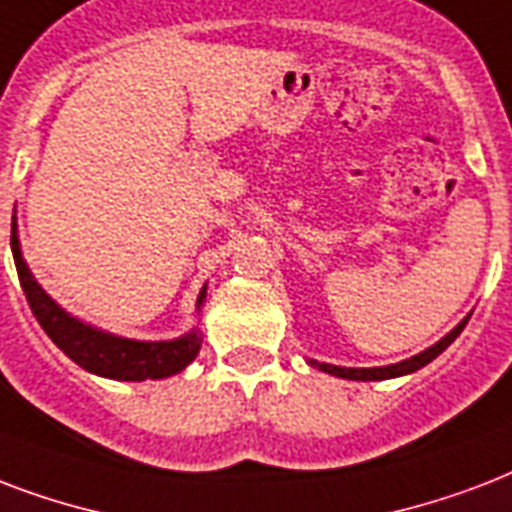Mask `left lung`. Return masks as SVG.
Segmentation results:
<instances>
[{"label":"left lung","instance_id":"8db88e82","mask_svg":"<svg viewBox=\"0 0 512 512\" xmlns=\"http://www.w3.org/2000/svg\"><path fill=\"white\" fill-rule=\"evenodd\" d=\"M467 320H470V315L459 320L457 326L451 328L449 334L443 336V339H438L433 347H427L425 352H419V355H414V358H406V360H400V363H392V366L344 368V366H331V363H318V360H307V363L315 368H320V371H326V374L339 376V379H352V382H382V379H395V376L414 374V371H419V368L427 366V363H433V360L438 358V355H441V352L446 350V347H449V344L454 342L459 334H462V328L467 326Z\"/></svg>","mask_w":512,"mask_h":512}]
</instances>
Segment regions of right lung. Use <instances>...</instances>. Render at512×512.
I'll return each mask as SVG.
<instances>
[{
	"mask_svg": "<svg viewBox=\"0 0 512 512\" xmlns=\"http://www.w3.org/2000/svg\"><path fill=\"white\" fill-rule=\"evenodd\" d=\"M10 245H13L21 288L29 299L34 318L45 328V334L85 371L104 376V379H120V382H144V379H165V376L178 374L197 358L202 347L200 328H192L189 334L168 339V342H138V339L109 334L104 328L90 326L63 310L61 304L37 283V277L31 275L29 264L23 259L15 216ZM205 291H208V285H202L200 296H197V315L202 310Z\"/></svg>",
	"mask_w": 512,
	"mask_h": 512,
	"instance_id": "add662e5",
	"label": "right lung"
}]
</instances>
